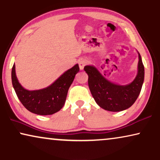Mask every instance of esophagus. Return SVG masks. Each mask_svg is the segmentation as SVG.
Here are the masks:
<instances>
[{"label": "esophagus", "instance_id": "obj_1", "mask_svg": "<svg viewBox=\"0 0 160 160\" xmlns=\"http://www.w3.org/2000/svg\"><path fill=\"white\" fill-rule=\"evenodd\" d=\"M87 63V61L86 60H85V59H81V60H80L79 61V67H80V69L82 70L84 69V67L86 66V64Z\"/></svg>", "mask_w": 160, "mask_h": 160}]
</instances>
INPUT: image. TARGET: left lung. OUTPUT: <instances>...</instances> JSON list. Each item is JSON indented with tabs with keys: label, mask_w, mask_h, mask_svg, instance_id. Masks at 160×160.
<instances>
[{
	"label": "left lung",
	"mask_w": 160,
	"mask_h": 160,
	"mask_svg": "<svg viewBox=\"0 0 160 160\" xmlns=\"http://www.w3.org/2000/svg\"><path fill=\"white\" fill-rule=\"evenodd\" d=\"M138 74L131 83L120 86L110 82L93 66H86L84 70L88 75V86L93 99L100 108L108 111H122L135 103L144 81V66L138 53Z\"/></svg>",
	"instance_id": "8db88e82"
}]
</instances>
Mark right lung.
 <instances>
[{
  "instance_id": "add662e5",
  "label": "right lung",
  "mask_w": 160,
  "mask_h": 160,
  "mask_svg": "<svg viewBox=\"0 0 160 160\" xmlns=\"http://www.w3.org/2000/svg\"><path fill=\"white\" fill-rule=\"evenodd\" d=\"M80 71L78 64L65 72L50 86L36 91L25 89L16 76L15 65L12 70V85L21 103L30 112L47 116L59 111L64 105L70 86L75 74Z\"/></svg>"
}]
</instances>
